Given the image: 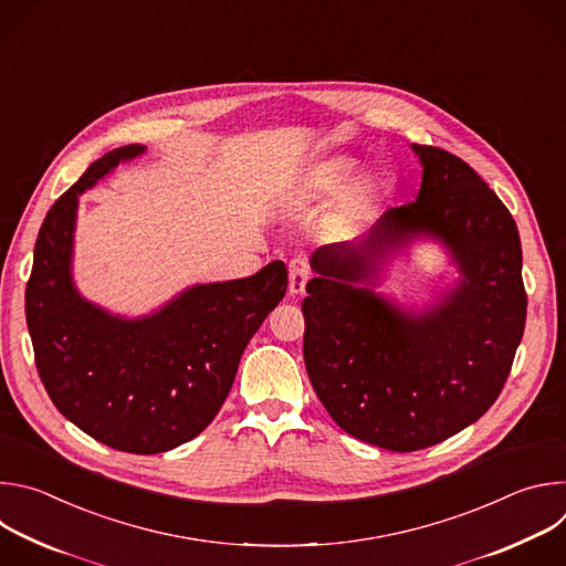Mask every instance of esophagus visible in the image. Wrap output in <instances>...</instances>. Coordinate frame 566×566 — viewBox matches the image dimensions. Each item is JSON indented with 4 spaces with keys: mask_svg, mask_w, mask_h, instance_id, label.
<instances>
[{
    "mask_svg": "<svg viewBox=\"0 0 566 566\" xmlns=\"http://www.w3.org/2000/svg\"><path fill=\"white\" fill-rule=\"evenodd\" d=\"M308 275H311V266L306 258H293L289 262V293L300 295L308 282Z\"/></svg>",
    "mask_w": 566,
    "mask_h": 566,
    "instance_id": "obj_1",
    "label": "esophagus"
}]
</instances>
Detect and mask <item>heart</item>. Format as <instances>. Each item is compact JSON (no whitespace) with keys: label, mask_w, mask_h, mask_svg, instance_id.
<instances>
[{"label":"heart","mask_w":566,"mask_h":566,"mask_svg":"<svg viewBox=\"0 0 566 566\" xmlns=\"http://www.w3.org/2000/svg\"><path fill=\"white\" fill-rule=\"evenodd\" d=\"M358 172V164L354 158L347 156H338V158H329L325 164H319L306 184V192L313 199H325V197H334L338 195ZM380 186L374 179H365L360 181L349 197L343 203V214L345 217H356L360 212H365L378 197Z\"/></svg>","instance_id":"b5f03b06"}]
</instances>
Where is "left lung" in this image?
I'll list each match as a JSON object with an SVG mask.
<instances>
[{"instance_id":"left-lung-1","label":"left lung","mask_w":566,"mask_h":566,"mask_svg":"<svg viewBox=\"0 0 566 566\" xmlns=\"http://www.w3.org/2000/svg\"><path fill=\"white\" fill-rule=\"evenodd\" d=\"M412 149L423 166L417 201L389 208L354 244L319 247L302 302L304 365L322 406L347 434L394 452L441 443L486 415L526 322L509 208L459 156ZM419 233L449 247L462 282L415 314L370 286L384 258Z\"/></svg>"}]
</instances>
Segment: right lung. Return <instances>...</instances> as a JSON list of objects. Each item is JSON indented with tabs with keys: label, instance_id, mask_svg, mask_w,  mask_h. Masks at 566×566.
<instances>
[{
	"label": "right lung",
	"instance_id": "add662e5",
	"mask_svg": "<svg viewBox=\"0 0 566 566\" xmlns=\"http://www.w3.org/2000/svg\"><path fill=\"white\" fill-rule=\"evenodd\" d=\"M143 151H107L51 206L27 284V325L53 406L114 450L156 454L195 439L217 417L289 275L277 260L244 280L197 284L136 319L87 302L71 280L77 197Z\"/></svg>",
	"mask_w": 566,
	"mask_h": 566
}]
</instances>
